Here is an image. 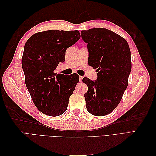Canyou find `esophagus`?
Wrapping results in <instances>:
<instances>
[{
	"instance_id": "1",
	"label": "esophagus",
	"mask_w": 156,
	"mask_h": 156,
	"mask_svg": "<svg viewBox=\"0 0 156 156\" xmlns=\"http://www.w3.org/2000/svg\"><path fill=\"white\" fill-rule=\"evenodd\" d=\"M83 76H81V75H80V76H79V81H81L82 80H83Z\"/></svg>"
}]
</instances>
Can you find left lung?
Returning a JSON list of instances; mask_svg holds the SVG:
<instances>
[{
    "label": "left lung",
    "instance_id": "obj_1",
    "mask_svg": "<svg viewBox=\"0 0 156 156\" xmlns=\"http://www.w3.org/2000/svg\"><path fill=\"white\" fill-rule=\"evenodd\" d=\"M81 34L87 44L88 64L98 72L96 81L83 79L88 86L84 95L87 109L94 116H105L119 104L127 88L131 69L129 47L123 37L104 28Z\"/></svg>",
    "mask_w": 156,
    "mask_h": 156
}]
</instances>
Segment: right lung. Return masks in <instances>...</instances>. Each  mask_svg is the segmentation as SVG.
Instances as JSON below:
<instances>
[{
  "label": "right lung",
  "instance_id": "obj_1",
  "mask_svg": "<svg viewBox=\"0 0 156 156\" xmlns=\"http://www.w3.org/2000/svg\"><path fill=\"white\" fill-rule=\"evenodd\" d=\"M80 37L78 30H51L36 33L26 42L21 61L25 84L34 105L45 115L58 116L67 109L79 75H56L54 71Z\"/></svg>",
  "mask_w": 156,
  "mask_h": 156
}]
</instances>
